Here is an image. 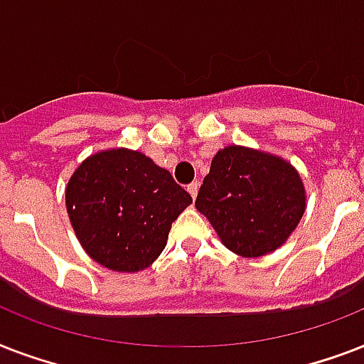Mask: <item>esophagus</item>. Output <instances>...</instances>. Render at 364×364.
<instances>
[{
    "label": "esophagus",
    "instance_id": "obj_1",
    "mask_svg": "<svg viewBox=\"0 0 364 364\" xmlns=\"http://www.w3.org/2000/svg\"><path fill=\"white\" fill-rule=\"evenodd\" d=\"M198 188H200V183L198 181H193L187 187V191H188V193H191V196H193V198H196V194H198Z\"/></svg>",
    "mask_w": 364,
    "mask_h": 364
}]
</instances>
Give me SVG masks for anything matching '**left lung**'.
<instances>
[{"mask_svg": "<svg viewBox=\"0 0 364 364\" xmlns=\"http://www.w3.org/2000/svg\"><path fill=\"white\" fill-rule=\"evenodd\" d=\"M196 210L230 251L262 257L283 245L304 215V183L287 160L228 145L211 160Z\"/></svg>", "mask_w": 364, "mask_h": 364, "instance_id": "8db88e82", "label": "left lung"}]
</instances>
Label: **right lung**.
I'll list each match as a JSON object with an SVG mask.
<instances>
[{"instance_id":"obj_1","label":"right lung","mask_w":364,"mask_h":364,"mask_svg":"<svg viewBox=\"0 0 364 364\" xmlns=\"http://www.w3.org/2000/svg\"><path fill=\"white\" fill-rule=\"evenodd\" d=\"M191 194L168 170L130 149L82 160L65 187V208L82 249L115 272H139L164 251Z\"/></svg>"}]
</instances>
